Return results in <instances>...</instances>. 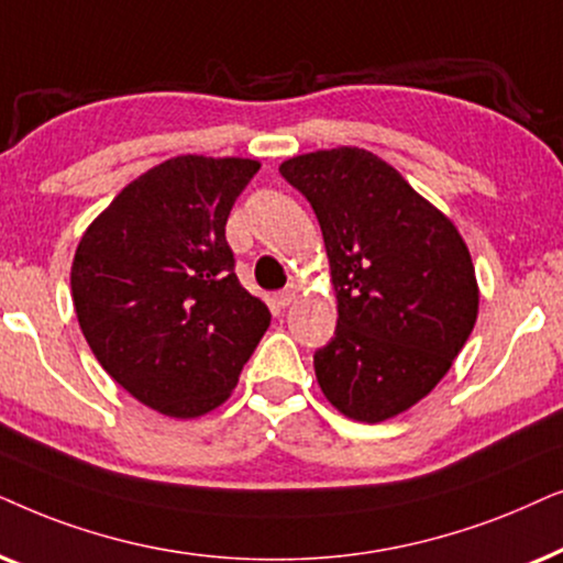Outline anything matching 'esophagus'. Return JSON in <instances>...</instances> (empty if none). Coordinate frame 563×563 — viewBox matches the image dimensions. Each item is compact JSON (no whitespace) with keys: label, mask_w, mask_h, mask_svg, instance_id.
Segmentation results:
<instances>
[{"label":"esophagus","mask_w":563,"mask_h":563,"mask_svg":"<svg viewBox=\"0 0 563 563\" xmlns=\"http://www.w3.org/2000/svg\"><path fill=\"white\" fill-rule=\"evenodd\" d=\"M296 296H298V288L296 286H288L286 290H280V294H275V303L280 306V309H286L288 303H294Z\"/></svg>","instance_id":"1"}]
</instances>
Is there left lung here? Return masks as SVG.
<instances>
[{
    "label": "left lung",
    "instance_id": "obj_1",
    "mask_svg": "<svg viewBox=\"0 0 563 563\" xmlns=\"http://www.w3.org/2000/svg\"><path fill=\"white\" fill-rule=\"evenodd\" d=\"M317 213L336 296V332L313 355L329 404L386 422L451 371L478 317V283L455 223L391 164L357 146L280 164Z\"/></svg>",
    "mask_w": 563,
    "mask_h": 563
}]
</instances>
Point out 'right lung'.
<instances>
[{"label": "right lung", "instance_id": "add662e5", "mask_svg": "<svg viewBox=\"0 0 563 563\" xmlns=\"http://www.w3.org/2000/svg\"><path fill=\"white\" fill-rule=\"evenodd\" d=\"M257 159L183 154L125 185L81 234L71 298L81 334L133 399L164 417L221 407L269 327L227 244Z\"/></svg>", "mask_w": 563, "mask_h": 563}]
</instances>
